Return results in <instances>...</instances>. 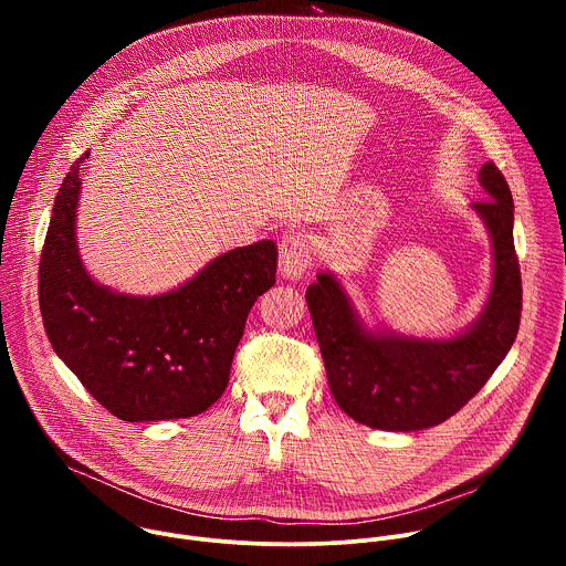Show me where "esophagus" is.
I'll list each match as a JSON object with an SVG mask.
<instances>
[{"label": "esophagus", "instance_id": "esophagus-1", "mask_svg": "<svg viewBox=\"0 0 566 566\" xmlns=\"http://www.w3.org/2000/svg\"><path fill=\"white\" fill-rule=\"evenodd\" d=\"M311 247L302 232L289 230L280 241V273L289 280H300L311 269Z\"/></svg>", "mask_w": 566, "mask_h": 566}]
</instances>
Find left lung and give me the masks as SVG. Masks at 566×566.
I'll list each match as a JSON object with an SVG mask.
<instances>
[{
	"label": "left lung",
	"mask_w": 566,
	"mask_h": 566,
	"mask_svg": "<svg viewBox=\"0 0 566 566\" xmlns=\"http://www.w3.org/2000/svg\"><path fill=\"white\" fill-rule=\"evenodd\" d=\"M489 199L472 203L493 239V289L474 325L448 340L369 332L332 273L306 289L332 394L358 423L412 432L443 423L486 385L515 343L522 275L513 244V195L489 160L479 170Z\"/></svg>",
	"instance_id": "obj_1"
}]
</instances>
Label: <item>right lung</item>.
Wrapping results in <instances>:
<instances>
[{
  "label": "right lung",
  "instance_id": "1",
  "mask_svg": "<svg viewBox=\"0 0 566 566\" xmlns=\"http://www.w3.org/2000/svg\"><path fill=\"white\" fill-rule=\"evenodd\" d=\"M55 197L38 293L53 352L120 421L206 412L223 394L255 300L275 284L277 247L262 239L212 260L177 291L136 297L90 277L75 247L80 166Z\"/></svg>",
  "mask_w": 566,
  "mask_h": 566
}]
</instances>
